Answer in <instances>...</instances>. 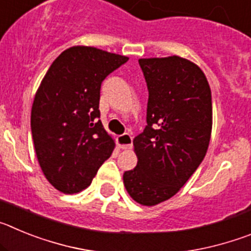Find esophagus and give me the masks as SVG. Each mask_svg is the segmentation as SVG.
<instances>
[{
	"instance_id": "esophagus-1",
	"label": "esophagus",
	"mask_w": 251,
	"mask_h": 251,
	"mask_svg": "<svg viewBox=\"0 0 251 251\" xmlns=\"http://www.w3.org/2000/svg\"><path fill=\"white\" fill-rule=\"evenodd\" d=\"M117 142H118L119 148H122V150H130V148H132L133 139H132V136L128 134V133H124V134H122V136H118Z\"/></svg>"
}]
</instances>
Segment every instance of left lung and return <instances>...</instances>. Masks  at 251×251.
I'll return each mask as SVG.
<instances>
[{
    "label": "left lung",
    "mask_w": 251,
    "mask_h": 251,
    "mask_svg": "<svg viewBox=\"0 0 251 251\" xmlns=\"http://www.w3.org/2000/svg\"><path fill=\"white\" fill-rule=\"evenodd\" d=\"M148 86L147 127L133 139L136 168L123 182L136 202L168 200L194 175L212 130L211 90L195 63L177 55L139 59Z\"/></svg>",
    "instance_id": "1"
}]
</instances>
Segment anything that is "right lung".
Returning a JSON list of instances; mask_svg holds the SVG:
<instances>
[{
    "mask_svg": "<svg viewBox=\"0 0 251 251\" xmlns=\"http://www.w3.org/2000/svg\"><path fill=\"white\" fill-rule=\"evenodd\" d=\"M127 60L93 46H72L41 80L31 108V133L44 176L57 191L85 190L112 154L114 139L98 121L100 86Z\"/></svg>",
    "mask_w": 251,
    "mask_h": 251,
    "instance_id": "obj_1",
    "label": "right lung"
}]
</instances>
